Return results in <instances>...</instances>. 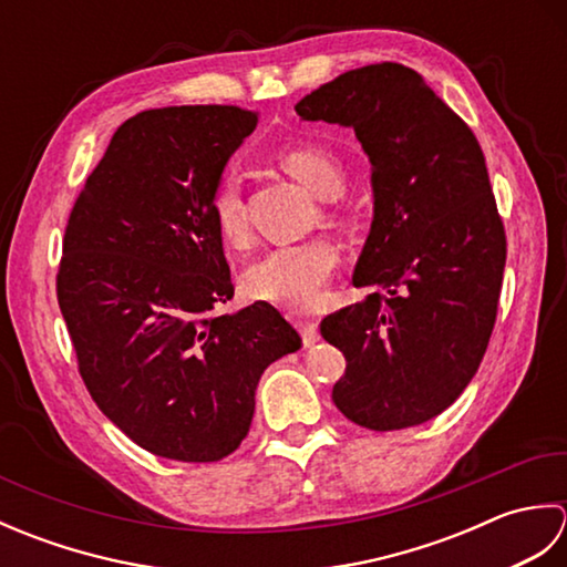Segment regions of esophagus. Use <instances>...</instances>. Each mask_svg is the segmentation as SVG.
Here are the masks:
<instances>
[{"label":"esophagus","mask_w":567,"mask_h":567,"mask_svg":"<svg viewBox=\"0 0 567 567\" xmlns=\"http://www.w3.org/2000/svg\"><path fill=\"white\" fill-rule=\"evenodd\" d=\"M297 329L302 333L305 346H315L319 341V323L315 319H297Z\"/></svg>","instance_id":"34e87169"}]
</instances>
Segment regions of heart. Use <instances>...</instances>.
<instances>
[{
	"label": "heart",
	"instance_id": "obj_1",
	"mask_svg": "<svg viewBox=\"0 0 567 567\" xmlns=\"http://www.w3.org/2000/svg\"><path fill=\"white\" fill-rule=\"evenodd\" d=\"M277 163L302 183L319 199H336L346 185V167L333 151L319 143L285 148ZM209 212L216 231L231 246H244L248 240V216L244 202L240 175L228 171L212 189ZM339 268V250L327 238H309L299 244H282L265 250L244 272V287L250 297L277 307L307 311L317 307L323 297V287Z\"/></svg>",
	"mask_w": 567,
	"mask_h": 567
}]
</instances>
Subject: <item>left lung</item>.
I'll return each instance as SVG.
<instances>
[{"instance_id": "8db88e82", "label": "left lung", "mask_w": 567, "mask_h": 567, "mask_svg": "<svg viewBox=\"0 0 567 567\" xmlns=\"http://www.w3.org/2000/svg\"><path fill=\"white\" fill-rule=\"evenodd\" d=\"M295 112L351 126L372 165L370 234L321 336L346 355L333 404L370 431L439 416L473 380L497 319L507 236L473 131L400 63L348 70Z\"/></svg>"}]
</instances>
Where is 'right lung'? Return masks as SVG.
Returning a JSON list of instances; mask_svg holds the SVG:
<instances>
[{
	"label": "right lung",
	"instance_id": "1",
	"mask_svg": "<svg viewBox=\"0 0 567 567\" xmlns=\"http://www.w3.org/2000/svg\"><path fill=\"white\" fill-rule=\"evenodd\" d=\"M256 124L219 104L131 116L65 226L58 305L84 388L131 441L171 461L231 455L262 370L302 346L268 302L216 311L234 285L209 199Z\"/></svg>",
	"mask_w": 567,
	"mask_h": 567
}]
</instances>
